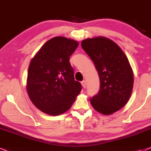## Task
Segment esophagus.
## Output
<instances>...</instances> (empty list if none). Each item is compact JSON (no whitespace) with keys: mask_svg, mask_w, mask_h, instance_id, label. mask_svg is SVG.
Returning <instances> with one entry per match:
<instances>
[{"mask_svg":"<svg viewBox=\"0 0 151 151\" xmlns=\"http://www.w3.org/2000/svg\"><path fill=\"white\" fill-rule=\"evenodd\" d=\"M81 83H82V86H83V88H85L86 86V82L85 80H82V81L81 82Z\"/></svg>","mask_w":151,"mask_h":151,"instance_id":"34e87169","label":"esophagus"}]
</instances>
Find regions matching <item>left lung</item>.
<instances>
[{"mask_svg":"<svg viewBox=\"0 0 151 151\" xmlns=\"http://www.w3.org/2000/svg\"><path fill=\"white\" fill-rule=\"evenodd\" d=\"M81 46L100 78V90L90 98L91 104L100 113L112 114L127 104L133 90V73L129 60L116 43L104 37L85 39Z\"/></svg>","mask_w":151,"mask_h":151,"instance_id":"left-lung-1","label":"left lung"}]
</instances>
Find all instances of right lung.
<instances>
[{
  "label": "right lung",
  "instance_id": "obj_1",
  "mask_svg": "<svg viewBox=\"0 0 151 151\" xmlns=\"http://www.w3.org/2000/svg\"><path fill=\"white\" fill-rule=\"evenodd\" d=\"M78 46L72 39L55 37L31 60L27 90L33 104L47 114L55 116L66 112L82 90L69 63Z\"/></svg>",
  "mask_w": 151,
  "mask_h": 151
}]
</instances>
